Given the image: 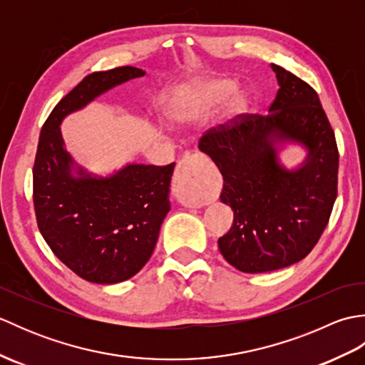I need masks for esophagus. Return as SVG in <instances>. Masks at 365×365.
I'll return each instance as SVG.
<instances>
[{
	"instance_id": "obj_1",
	"label": "esophagus",
	"mask_w": 365,
	"mask_h": 365,
	"mask_svg": "<svg viewBox=\"0 0 365 365\" xmlns=\"http://www.w3.org/2000/svg\"><path fill=\"white\" fill-rule=\"evenodd\" d=\"M200 155H187L178 161L175 169L174 188L183 204L190 207L204 205L205 191L202 187V173H200L199 161Z\"/></svg>"
}]
</instances>
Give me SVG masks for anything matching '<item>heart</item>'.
Returning <instances> with one entry per match:
<instances>
[{"mask_svg": "<svg viewBox=\"0 0 365 365\" xmlns=\"http://www.w3.org/2000/svg\"><path fill=\"white\" fill-rule=\"evenodd\" d=\"M234 89V83L226 78H215L204 83H196L185 88L178 94L173 105H170V119L178 125H190V123L199 122L204 118L208 106L226 97ZM246 100L238 96L229 103V114L235 115L245 111Z\"/></svg>", "mask_w": 365, "mask_h": 365, "instance_id": "heart-1", "label": "heart"}]
</instances>
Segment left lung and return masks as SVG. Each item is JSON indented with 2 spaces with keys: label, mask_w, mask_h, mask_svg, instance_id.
I'll use <instances>...</instances> for the list:
<instances>
[{
  "label": "left lung",
  "mask_w": 365,
  "mask_h": 365,
  "mask_svg": "<svg viewBox=\"0 0 365 365\" xmlns=\"http://www.w3.org/2000/svg\"><path fill=\"white\" fill-rule=\"evenodd\" d=\"M271 68L279 89L268 114L242 115L199 141L222 174L221 202L234 210L220 251L243 273H267L304 259L337 197L339 152L319 94L281 66ZM287 143L307 150L297 168L278 158Z\"/></svg>",
  "instance_id": "1"
}]
</instances>
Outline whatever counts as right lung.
Returning a JSON list of instances; mask_svg holds the SVG:
<instances>
[{
    "label": "right lung",
    "mask_w": 365,
    "mask_h": 365,
    "mask_svg": "<svg viewBox=\"0 0 365 365\" xmlns=\"http://www.w3.org/2000/svg\"><path fill=\"white\" fill-rule=\"evenodd\" d=\"M144 75L130 66L88 75L54 106L38 138L33 169L38 230L54 255L89 282L127 281L149 262L170 210L175 163H128L110 175L92 174L67 152L59 127L68 114Z\"/></svg>",
    "instance_id": "add662e5"
}]
</instances>
